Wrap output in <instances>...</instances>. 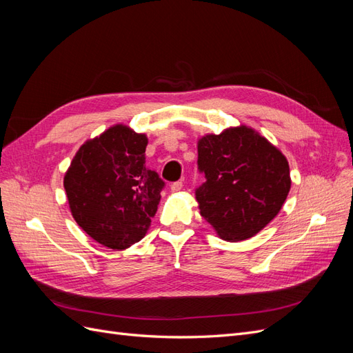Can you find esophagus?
Instances as JSON below:
<instances>
[{
    "label": "esophagus",
    "instance_id": "esophagus-1",
    "mask_svg": "<svg viewBox=\"0 0 353 353\" xmlns=\"http://www.w3.org/2000/svg\"><path fill=\"white\" fill-rule=\"evenodd\" d=\"M183 181H175V183H172L170 184V190L172 191H179V190H183Z\"/></svg>",
    "mask_w": 353,
    "mask_h": 353
}]
</instances>
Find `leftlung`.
Listing matches in <instances>:
<instances>
[{
  "label": "left lung",
  "mask_w": 353,
  "mask_h": 353,
  "mask_svg": "<svg viewBox=\"0 0 353 353\" xmlns=\"http://www.w3.org/2000/svg\"><path fill=\"white\" fill-rule=\"evenodd\" d=\"M196 188L200 215L227 241L258 234L280 212L290 191L283 153L250 128H231L199 141Z\"/></svg>",
  "instance_id": "1"
}]
</instances>
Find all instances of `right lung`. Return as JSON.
I'll return each instance as SVG.
<instances>
[{
  "label": "right lung",
  "instance_id": "obj_1",
  "mask_svg": "<svg viewBox=\"0 0 353 353\" xmlns=\"http://www.w3.org/2000/svg\"><path fill=\"white\" fill-rule=\"evenodd\" d=\"M147 137L116 125L85 143L65 175L78 225L103 245L138 243L157 212L165 181L145 165Z\"/></svg>",
  "mask_w": 353,
  "mask_h": 353
}]
</instances>
